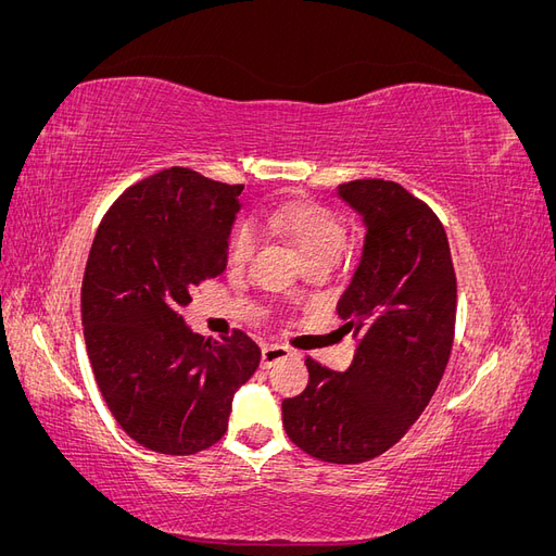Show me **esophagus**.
I'll list each match as a JSON object with an SVG mask.
<instances>
[{"instance_id": "obj_1", "label": "esophagus", "mask_w": 556, "mask_h": 556, "mask_svg": "<svg viewBox=\"0 0 556 556\" xmlns=\"http://www.w3.org/2000/svg\"><path fill=\"white\" fill-rule=\"evenodd\" d=\"M292 352L282 345H264L262 348V368H271L274 364L288 359Z\"/></svg>"}]
</instances>
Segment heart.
<instances>
[{
    "instance_id": "b5f03b06",
    "label": "heart",
    "mask_w": 556,
    "mask_h": 556,
    "mask_svg": "<svg viewBox=\"0 0 556 556\" xmlns=\"http://www.w3.org/2000/svg\"><path fill=\"white\" fill-rule=\"evenodd\" d=\"M257 225L296 248L306 264L317 260L339 262L348 243L345 223L315 201H282L268 206L257 215ZM252 252H255V237L245 225H239L229 237V260L243 266L252 260Z\"/></svg>"
}]
</instances>
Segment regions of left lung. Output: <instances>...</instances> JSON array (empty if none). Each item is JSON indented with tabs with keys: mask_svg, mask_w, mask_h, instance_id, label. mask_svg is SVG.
I'll list each match as a JSON object with an SVG mask.
<instances>
[{
	"mask_svg": "<svg viewBox=\"0 0 556 556\" xmlns=\"http://www.w3.org/2000/svg\"><path fill=\"white\" fill-rule=\"evenodd\" d=\"M339 197L366 229L336 306L357 339L355 357L343 374L308 357V384L282 401V425L311 457L359 464L390 450L439 387L454 339L457 278L441 220L399 182L350 180Z\"/></svg>",
	"mask_w": 556,
	"mask_h": 556,
	"instance_id": "obj_1",
	"label": "left lung"
}]
</instances>
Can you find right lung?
<instances>
[{
    "label": "right lung",
    "mask_w": 556,
    "mask_h": 556,
    "mask_svg": "<svg viewBox=\"0 0 556 556\" xmlns=\"http://www.w3.org/2000/svg\"><path fill=\"white\" fill-rule=\"evenodd\" d=\"M241 190L172 166L117 197L92 241L80 315L94 380L117 425L153 452L220 441L260 366L243 331L204 339L180 315L194 285L225 271Z\"/></svg>",
    "instance_id": "add662e5"
}]
</instances>
